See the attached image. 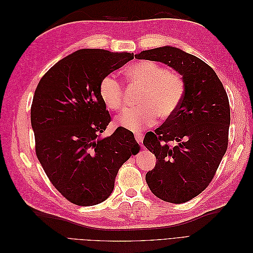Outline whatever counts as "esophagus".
Here are the masks:
<instances>
[{
  "label": "esophagus",
  "instance_id": "esophagus-1",
  "mask_svg": "<svg viewBox=\"0 0 253 253\" xmlns=\"http://www.w3.org/2000/svg\"><path fill=\"white\" fill-rule=\"evenodd\" d=\"M135 139L139 144H142L143 141V134L142 133H136L135 134Z\"/></svg>",
  "mask_w": 253,
  "mask_h": 253
}]
</instances>
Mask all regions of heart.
<instances>
[{"label": "heart", "instance_id": "heart-1", "mask_svg": "<svg viewBox=\"0 0 253 253\" xmlns=\"http://www.w3.org/2000/svg\"><path fill=\"white\" fill-rule=\"evenodd\" d=\"M126 74L129 83L141 87V91L137 98L138 106L122 112L116 119L117 126L138 132L151 126L156 117L167 121L177 113L186 96V82L179 73L144 60L132 64ZM99 96L110 111L118 112L124 108L125 88L114 75L102 78Z\"/></svg>", "mask_w": 253, "mask_h": 253}]
</instances>
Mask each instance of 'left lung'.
Instances as JSON below:
<instances>
[{
  "label": "left lung",
  "mask_w": 253,
  "mask_h": 253,
  "mask_svg": "<svg viewBox=\"0 0 253 253\" xmlns=\"http://www.w3.org/2000/svg\"><path fill=\"white\" fill-rule=\"evenodd\" d=\"M135 57L168 64L185 79L179 110L154 133L145 134L143 144L156 157L155 168L145 175L152 193L165 202L186 203L209 186L227 151L226 89L208 64L176 47L143 50ZM172 141L178 144L172 146Z\"/></svg>",
  "instance_id": "1"
}]
</instances>
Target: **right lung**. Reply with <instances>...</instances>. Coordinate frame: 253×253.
I'll list each match as a JSON object with an SVG mask.
<instances>
[{
  "mask_svg": "<svg viewBox=\"0 0 253 253\" xmlns=\"http://www.w3.org/2000/svg\"><path fill=\"white\" fill-rule=\"evenodd\" d=\"M133 58L129 52L80 49L49 68L35 90L30 121L37 157L52 186L75 205L105 201L121 166L139 151L124 127L100 138L111 116L99 84Z\"/></svg>",
  "mask_w": 253,
  "mask_h": 253,
  "instance_id": "1",
  "label": "right lung"
}]
</instances>
